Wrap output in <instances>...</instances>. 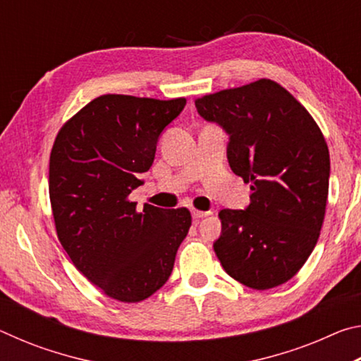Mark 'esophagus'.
<instances>
[{"label": "esophagus", "mask_w": 361, "mask_h": 361, "mask_svg": "<svg viewBox=\"0 0 361 361\" xmlns=\"http://www.w3.org/2000/svg\"><path fill=\"white\" fill-rule=\"evenodd\" d=\"M207 215H210V212H200V210H192V218L195 219V221H197V219H200V218H204V216H207Z\"/></svg>", "instance_id": "1"}]
</instances>
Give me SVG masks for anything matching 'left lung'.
<instances>
[{
	"mask_svg": "<svg viewBox=\"0 0 361 361\" xmlns=\"http://www.w3.org/2000/svg\"><path fill=\"white\" fill-rule=\"evenodd\" d=\"M197 113L229 135L231 170L252 189L245 210L223 209L213 243L226 272L253 290L296 276L325 218L329 152L323 133L282 85L259 79L195 100Z\"/></svg>",
	"mask_w": 361,
	"mask_h": 361,
	"instance_id": "1",
	"label": "left lung"
}]
</instances>
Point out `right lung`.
Masks as SVG:
<instances>
[{
  "label": "right lung",
  "instance_id": "obj_1",
  "mask_svg": "<svg viewBox=\"0 0 361 361\" xmlns=\"http://www.w3.org/2000/svg\"><path fill=\"white\" fill-rule=\"evenodd\" d=\"M186 99L97 97L60 129L49 162L59 240L82 276L121 302L149 298L167 282L191 213L130 202L164 129Z\"/></svg>",
  "mask_w": 361,
  "mask_h": 361
}]
</instances>
